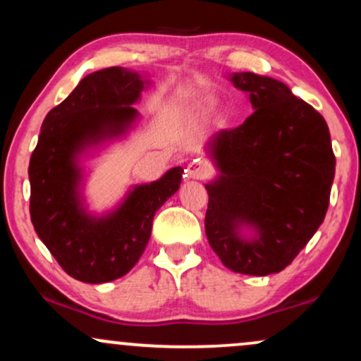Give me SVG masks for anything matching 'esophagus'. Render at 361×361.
Returning a JSON list of instances; mask_svg holds the SVG:
<instances>
[{"label":"esophagus","mask_w":361,"mask_h":361,"mask_svg":"<svg viewBox=\"0 0 361 361\" xmlns=\"http://www.w3.org/2000/svg\"><path fill=\"white\" fill-rule=\"evenodd\" d=\"M209 175H210V166L200 159L192 161V163H190L185 169V176L188 178V180H205Z\"/></svg>","instance_id":"obj_1"}]
</instances>
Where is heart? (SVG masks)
<instances>
[{"instance_id": "heart-1", "label": "heart", "mask_w": 361, "mask_h": 361, "mask_svg": "<svg viewBox=\"0 0 361 361\" xmlns=\"http://www.w3.org/2000/svg\"><path fill=\"white\" fill-rule=\"evenodd\" d=\"M212 105H214V103L209 102V103H207V105H204V110H210V109H212Z\"/></svg>"}]
</instances>
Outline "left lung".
Listing matches in <instances>:
<instances>
[{
	"label": "left lung",
	"instance_id": "1",
	"mask_svg": "<svg viewBox=\"0 0 361 361\" xmlns=\"http://www.w3.org/2000/svg\"><path fill=\"white\" fill-rule=\"evenodd\" d=\"M229 80L255 114L207 142L219 173L205 185V233L224 267L264 276L288 267L324 221L336 159L326 120L285 82Z\"/></svg>",
	"mask_w": 361,
	"mask_h": 361
}]
</instances>
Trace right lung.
<instances>
[{
	"instance_id": "obj_1",
	"label": "right lung",
	"mask_w": 361,
	"mask_h": 361,
	"mask_svg": "<svg viewBox=\"0 0 361 361\" xmlns=\"http://www.w3.org/2000/svg\"><path fill=\"white\" fill-rule=\"evenodd\" d=\"M151 81L123 68L82 78L40 127L32 152L30 219L37 235L62 270L85 283H106L134 268L151 238L152 219L178 192L183 169L171 168L152 183L134 185L123 200L102 215L82 195V157L120 139L139 120L134 103Z\"/></svg>"
}]
</instances>
